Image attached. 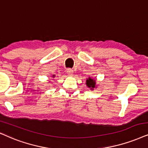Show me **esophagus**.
<instances>
[{
    "label": "esophagus",
    "mask_w": 148,
    "mask_h": 148,
    "mask_svg": "<svg viewBox=\"0 0 148 148\" xmlns=\"http://www.w3.org/2000/svg\"><path fill=\"white\" fill-rule=\"evenodd\" d=\"M66 73L69 75H73V70L71 69H68L66 70Z\"/></svg>",
    "instance_id": "1"
}]
</instances>
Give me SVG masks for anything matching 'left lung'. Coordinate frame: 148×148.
I'll return each mask as SVG.
<instances>
[{
	"mask_svg": "<svg viewBox=\"0 0 148 148\" xmlns=\"http://www.w3.org/2000/svg\"><path fill=\"white\" fill-rule=\"evenodd\" d=\"M86 85L88 88H90V90H92L94 89L95 88H97L96 87V81L95 79H91V77H88V79H86Z\"/></svg>",
	"mask_w": 148,
	"mask_h": 148,
	"instance_id": "left-lung-1",
	"label": "left lung"
}]
</instances>
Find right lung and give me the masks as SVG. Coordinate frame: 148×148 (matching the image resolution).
<instances>
[{
    "label": "right lung",
    "instance_id": "obj_1",
    "mask_svg": "<svg viewBox=\"0 0 148 148\" xmlns=\"http://www.w3.org/2000/svg\"><path fill=\"white\" fill-rule=\"evenodd\" d=\"M53 77H55V75H53Z\"/></svg>",
    "mask_w": 148,
    "mask_h": 148
}]
</instances>
